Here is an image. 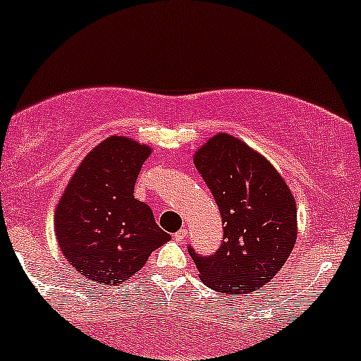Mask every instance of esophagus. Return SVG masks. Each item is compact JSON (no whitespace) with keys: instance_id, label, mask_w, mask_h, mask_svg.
I'll return each mask as SVG.
<instances>
[{"instance_id":"obj_1","label":"esophagus","mask_w":361,"mask_h":361,"mask_svg":"<svg viewBox=\"0 0 361 361\" xmlns=\"http://www.w3.org/2000/svg\"><path fill=\"white\" fill-rule=\"evenodd\" d=\"M173 238L176 241H180V243H183L185 238H187V229H180V231H176L173 235Z\"/></svg>"}]
</instances>
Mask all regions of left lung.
<instances>
[{
    "mask_svg": "<svg viewBox=\"0 0 361 361\" xmlns=\"http://www.w3.org/2000/svg\"><path fill=\"white\" fill-rule=\"evenodd\" d=\"M219 207L223 243L212 255L188 247L202 283L247 295L274 277L296 241V204L274 166L245 142L217 133L193 156Z\"/></svg>",
    "mask_w": 361,
    "mask_h": 361,
    "instance_id": "8db88e82",
    "label": "left lung"
}]
</instances>
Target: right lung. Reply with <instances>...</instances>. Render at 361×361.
I'll use <instances>...</instances> for the list:
<instances>
[{
  "label": "right lung",
  "instance_id": "1",
  "mask_svg": "<svg viewBox=\"0 0 361 361\" xmlns=\"http://www.w3.org/2000/svg\"><path fill=\"white\" fill-rule=\"evenodd\" d=\"M149 154L132 138H106L78 166L54 212L63 257L101 286L123 284L171 240L149 205L133 197Z\"/></svg>",
  "mask_w": 361,
  "mask_h": 361
}]
</instances>
